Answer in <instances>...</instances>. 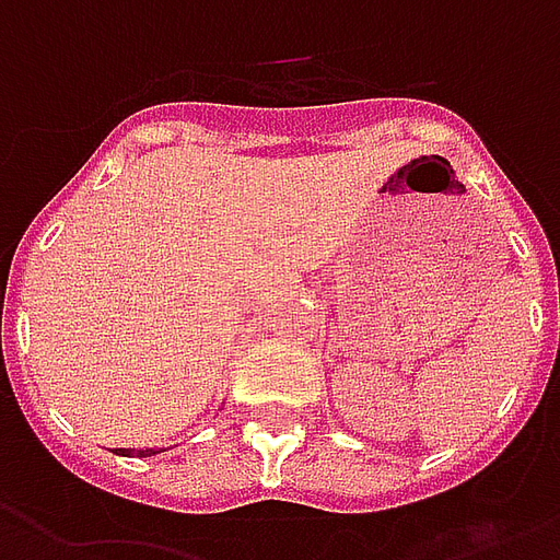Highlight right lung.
<instances>
[{
  "label": "right lung",
  "mask_w": 560,
  "mask_h": 560,
  "mask_svg": "<svg viewBox=\"0 0 560 560\" xmlns=\"http://www.w3.org/2000/svg\"><path fill=\"white\" fill-rule=\"evenodd\" d=\"M118 456H130V453H137V456H154V453H161L158 447H145V451H130V447H116Z\"/></svg>",
  "instance_id": "add662e5"
}]
</instances>
